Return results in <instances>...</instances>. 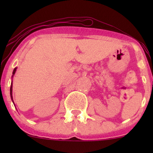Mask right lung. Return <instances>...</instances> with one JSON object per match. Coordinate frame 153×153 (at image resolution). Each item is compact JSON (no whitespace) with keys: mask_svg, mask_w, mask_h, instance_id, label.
<instances>
[{"mask_svg":"<svg viewBox=\"0 0 153 153\" xmlns=\"http://www.w3.org/2000/svg\"><path fill=\"white\" fill-rule=\"evenodd\" d=\"M16 71V68L15 69L13 70V75L15 74ZM10 98H11V100H12V101H13V96H12V82H11V85H10Z\"/></svg>","mask_w":153,"mask_h":153,"instance_id":"add662e5","label":"right lung"}]
</instances>
